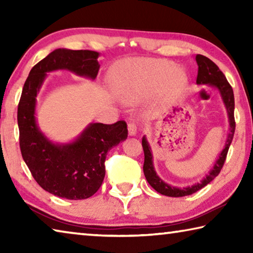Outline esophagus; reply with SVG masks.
Masks as SVG:
<instances>
[{"mask_svg":"<svg viewBox=\"0 0 253 253\" xmlns=\"http://www.w3.org/2000/svg\"><path fill=\"white\" fill-rule=\"evenodd\" d=\"M128 135L129 136H135L137 134V126L135 123H129L128 124Z\"/></svg>","mask_w":253,"mask_h":253,"instance_id":"34e87169","label":"esophagus"}]
</instances>
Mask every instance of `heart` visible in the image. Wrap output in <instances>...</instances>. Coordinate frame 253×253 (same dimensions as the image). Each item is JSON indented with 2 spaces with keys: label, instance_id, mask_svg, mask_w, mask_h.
Wrapping results in <instances>:
<instances>
[{
  "label": "heart",
  "instance_id": "obj_1",
  "mask_svg": "<svg viewBox=\"0 0 253 253\" xmlns=\"http://www.w3.org/2000/svg\"><path fill=\"white\" fill-rule=\"evenodd\" d=\"M111 87L127 105H135L157 91L163 96H175L187 84V76L173 62L155 58H130L114 68Z\"/></svg>",
  "mask_w": 253,
  "mask_h": 253
}]
</instances>
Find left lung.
<instances>
[{"instance_id": "obj_1", "label": "left lung", "mask_w": 253, "mask_h": 253, "mask_svg": "<svg viewBox=\"0 0 253 253\" xmlns=\"http://www.w3.org/2000/svg\"><path fill=\"white\" fill-rule=\"evenodd\" d=\"M196 63H198L199 70H198V78H196V84L202 85L207 84L215 89V90L220 93L221 99L223 101V105L225 107L226 113H228V119H229V134L226 137L224 148L219 154V157L214 163L213 168L210 170L209 174L205 175V177L202 178V181L193 184L191 186L185 187H177L173 186L170 184L165 183L163 179L158 176L155 168L153 164V153L151 145H149L146 136L143 137L142 145L144 149V175L146 177L147 182L154 190L158 192L160 194L170 196V198H182V196L191 195L198 192L201 188L207 186L210 182H212L217 175H219L221 169L223 168V164L225 162L226 154H228L229 147L231 143H232L234 129H235V122H234V95L232 87L226 80L225 76L223 75L219 67L214 63L212 60L204 57L202 54H196L195 57Z\"/></svg>"}]
</instances>
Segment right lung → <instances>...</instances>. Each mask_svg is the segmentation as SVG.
Masks as SVG:
<instances>
[{
	"label": "right lung",
	"mask_w": 253,
	"mask_h": 253,
	"mask_svg": "<svg viewBox=\"0 0 253 253\" xmlns=\"http://www.w3.org/2000/svg\"><path fill=\"white\" fill-rule=\"evenodd\" d=\"M99 55L91 50L55 49L32 68L23 85L18 107L21 153L37 183L59 198L84 200L95 194L104 181L107 153L128 135L123 121L90 123L71 142L55 143L38 125L37 97L49 72L69 70L95 80Z\"/></svg>",
	"instance_id": "obj_1"
}]
</instances>
